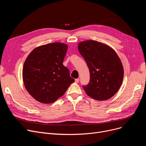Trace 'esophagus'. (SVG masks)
Here are the masks:
<instances>
[{"label": "esophagus", "instance_id": "obj_1", "mask_svg": "<svg viewBox=\"0 0 146 146\" xmlns=\"http://www.w3.org/2000/svg\"><path fill=\"white\" fill-rule=\"evenodd\" d=\"M79 82V79H75V82L76 83H78Z\"/></svg>", "mask_w": 146, "mask_h": 146}]
</instances>
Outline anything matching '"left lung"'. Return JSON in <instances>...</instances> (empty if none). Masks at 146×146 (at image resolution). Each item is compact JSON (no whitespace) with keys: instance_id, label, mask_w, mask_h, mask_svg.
<instances>
[{"instance_id":"1","label":"left lung","mask_w":146,"mask_h":146,"mask_svg":"<svg viewBox=\"0 0 146 146\" xmlns=\"http://www.w3.org/2000/svg\"><path fill=\"white\" fill-rule=\"evenodd\" d=\"M78 46L89 68L90 82L83 86L85 92L95 100H108L117 92L123 80L119 57L109 45L99 41L86 40Z\"/></svg>"}]
</instances>
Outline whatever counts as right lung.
Masks as SVG:
<instances>
[{"label": "right lung", "mask_w": 146, "mask_h": 146, "mask_svg": "<svg viewBox=\"0 0 146 146\" xmlns=\"http://www.w3.org/2000/svg\"><path fill=\"white\" fill-rule=\"evenodd\" d=\"M67 48L64 43H50L35 48L27 57L23 82L36 101L45 104L54 102L74 82L63 64Z\"/></svg>", "instance_id": "add662e5"}]
</instances>
